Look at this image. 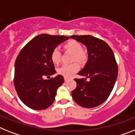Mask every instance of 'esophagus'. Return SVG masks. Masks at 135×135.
<instances>
[{"label": "esophagus", "mask_w": 135, "mask_h": 135, "mask_svg": "<svg viewBox=\"0 0 135 135\" xmlns=\"http://www.w3.org/2000/svg\"><path fill=\"white\" fill-rule=\"evenodd\" d=\"M69 78L68 77H64V81L65 82H67L68 81H69Z\"/></svg>", "instance_id": "34e87169"}]
</instances>
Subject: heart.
<instances>
[{"instance_id": "obj_1", "label": "heart", "mask_w": 135, "mask_h": 135, "mask_svg": "<svg viewBox=\"0 0 135 135\" xmlns=\"http://www.w3.org/2000/svg\"><path fill=\"white\" fill-rule=\"evenodd\" d=\"M64 49L66 51H71L74 54L73 60L79 62H84L86 59V54L83 51L81 45L79 42L75 40H70L64 45ZM51 60L55 64H59L61 60V53L58 48H54L51 53ZM79 65L78 63H73L71 64H64L60 67L58 72L60 75L66 77H72L73 75L79 71Z\"/></svg>"}]
</instances>
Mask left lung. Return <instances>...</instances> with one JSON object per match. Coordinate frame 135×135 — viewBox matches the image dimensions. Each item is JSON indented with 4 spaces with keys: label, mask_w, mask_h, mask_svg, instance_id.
Listing matches in <instances>:
<instances>
[{
    "label": "left lung",
    "mask_w": 135,
    "mask_h": 135,
    "mask_svg": "<svg viewBox=\"0 0 135 135\" xmlns=\"http://www.w3.org/2000/svg\"><path fill=\"white\" fill-rule=\"evenodd\" d=\"M70 37L87 47L88 56L85 66L78 73L85 78L74 79L77 87L72 91V97L83 107H96L107 99L116 81L118 69L114 54L107 43L93 36ZM86 78L90 79L88 82Z\"/></svg>",
    "instance_id": "obj_1"
}]
</instances>
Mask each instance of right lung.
Here are the masks:
<instances>
[{
    "instance_id": "right-lung-1",
    "label": "right lung",
    "mask_w": 135,
    "mask_h": 135,
    "mask_svg": "<svg viewBox=\"0 0 135 135\" xmlns=\"http://www.w3.org/2000/svg\"><path fill=\"white\" fill-rule=\"evenodd\" d=\"M69 37L41 34L23 47L15 63L14 85L19 98L29 108L43 110L52 105L57 89L64 82L60 75L51 79L45 75L55 74L51 53Z\"/></svg>"
}]
</instances>
